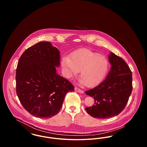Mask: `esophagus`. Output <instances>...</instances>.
Masks as SVG:
<instances>
[{
	"mask_svg": "<svg viewBox=\"0 0 147 147\" xmlns=\"http://www.w3.org/2000/svg\"><path fill=\"white\" fill-rule=\"evenodd\" d=\"M74 89H75V90L77 91V92H79V93H80V94H83V93L84 92V91H83V90H81L80 89H79V88H77V87H75Z\"/></svg>",
	"mask_w": 147,
	"mask_h": 147,
	"instance_id": "1",
	"label": "esophagus"
}]
</instances>
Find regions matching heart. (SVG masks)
I'll return each mask as SVG.
<instances>
[{
  "label": "heart",
  "mask_w": 147,
  "mask_h": 147,
  "mask_svg": "<svg viewBox=\"0 0 147 147\" xmlns=\"http://www.w3.org/2000/svg\"><path fill=\"white\" fill-rule=\"evenodd\" d=\"M62 67L68 78L80 71V83L93 87L104 79L109 69V62L106 56L90 49H82L72 53L70 57H63Z\"/></svg>",
  "instance_id": "b5f03b06"
}]
</instances>
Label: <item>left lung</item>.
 I'll return each mask as SVG.
<instances>
[{
    "label": "left lung",
    "instance_id": "obj_1",
    "mask_svg": "<svg viewBox=\"0 0 147 147\" xmlns=\"http://www.w3.org/2000/svg\"><path fill=\"white\" fill-rule=\"evenodd\" d=\"M111 67L105 80L85 91L94 98L86 111L94 118L105 119L118 115L126 106L132 91V74L126 62L111 52L109 56Z\"/></svg>",
    "mask_w": 147,
    "mask_h": 147
}]
</instances>
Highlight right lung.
Segmentation results:
<instances>
[{"label":"right lung","mask_w":147,"mask_h":147,"mask_svg":"<svg viewBox=\"0 0 147 147\" xmlns=\"http://www.w3.org/2000/svg\"><path fill=\"white\" fill-rule=\"evenodd\" d=\"M60 52L51 42H40L21 55L16 70V94L32 116L49 119L57 114L66 94L74 90L68 80L56 73Z\"/></svg>","instance_id":"right-lung-1"}]
</instances>
